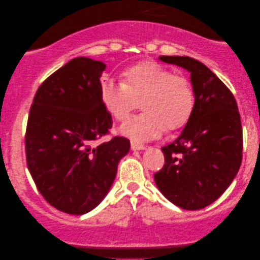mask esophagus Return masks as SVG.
Listing matches in <instances>:
<instances>
[{
  "label": "esophagus",
  "mask_w": 260,
  "mask_h": 260,
  "mask_svg": "<svg viewBox=\"0 0 260 260\" xmlns=\"http://www.w3.org/2000/svg\"><path fill=\"white\" fill-rule=\"evenodd\" d=\"M144 148V144L138 143V142H131V149L133 150H143Z\"/></svg>",
  "instance_id": "1"
}]
</instances>
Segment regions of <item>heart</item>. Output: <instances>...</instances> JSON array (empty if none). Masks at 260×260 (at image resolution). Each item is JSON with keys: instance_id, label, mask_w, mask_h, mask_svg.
<instances>
[{"instance_id": "obj_1", "label": "heart", "mask_w": 260, "mask_h": 260, "mask_svg": "<svg viewBox=\"0 0 260 260\" xmlns=\"http://www.w3.org/2000/svg\"><path fill=\"white\" fill-rule=\"evenodd\" d=\"M123 83L104 80L101 86L103 104L117 120H125L141 102V115L127 119L120 134L134 141L161 136L166 127L176 130L193 112V85L183 74L173 73L156 61H143L123 71Z\"/></svg>"}]
</instances>
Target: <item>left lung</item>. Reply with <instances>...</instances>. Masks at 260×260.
Returning <instances> with one entry per match:
<instances>
[{
    "instance_id": "8db88e82",
    "label": "left lung",
    "mask_w": 260,
    "mask_h": 260,
    "mask_svg": "<svg viewBox=\"0 0 260 260\" xmlns=\"http://www.w3.org/2000/svg\"><path fill=\"white\" fill-rule=\"evenodd\" d=\"M190 72L195 103L182 134L162 148L165 166L156 186L174 205L197 211L221 197L243 159V127L237 101L204 63L189 56H159Z\"/></svg>"
}]
</instances>
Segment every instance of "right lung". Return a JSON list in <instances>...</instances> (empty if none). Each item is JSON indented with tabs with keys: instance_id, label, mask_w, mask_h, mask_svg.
Returning a JSON list of instances; mask_svg holds the SVG:
<instances>
[{
	"instance_id": "obj_1",
	"label": "right lung",
	"mask_w": 260,
	"mask_h": 260,
	"mask_svg": "<svg viewBox=\"0 0 260 260\" xmlns=\"http://www.w3.org/2000/svg\"><path fill=\"white\" fill-rule=\"evenodd\" d=\"M105 69L99 60L72 59L40 85L29 110L27 167L45 200L67 214L99 205L130 149L123 136L93 147L112 127L101 94Z\"/></svg>"
}]
</instances>
